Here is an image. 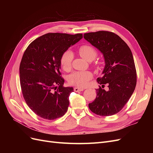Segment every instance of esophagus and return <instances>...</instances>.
<instances>
[{
	"label": "esophagus",
	"mask_w": 153,
	"mask_h": 153,
	"mask_svg": "<svg viewBox=\"0 0 153 153\" xmlns=\"http://www.w3.org/2000/svg\"><path fill=\"white\" fill-rule=\"evenodd\" d=\"M84 90V88L79 87H75V88H74V91H75V92H81Z\"/></svg>",
	"instance_id": "34e87169"
}]
</instances>
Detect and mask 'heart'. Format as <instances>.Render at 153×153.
<instances>
[{
	"instance_id": "b5f03b06",
	"label": "heart",
	"mask_w": 153,
	"mask_h": 153,
	"mask_svg": "<svg viewBox=\"0 0 153 153\" xmlns=\"http://www.w3.org/2000/svg\"><path fill=\"white\" fill-rule=\"evenodd\" d=\"M80 56L87 61H92L97 56L96 50L89 45H82L78 49ZM73 54L71 50H66L61 58V66L64 71H68L71 68ZM92 78V73L90 71H75L68 76V82L71 85L85 86Z\"/></svg>"
}]
</instances>
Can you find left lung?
Instances as JSON below:
<instances>
[{"label": "left lung", "instance_id": "8db88e82", "mask_svg": "<svg viewBox=\"0 0 153 153\" xmlns=\"http://www.w3.org/2000/svg\"><path fill=\"white\" fill-rule=\"evenodd\" d=\"M84 39L103 54L105 67L103 76L98 78L97 96L89 108L101 116H110L121 111L130 98L137 84V72L133 57L128 45L114 32L98 31L84 35Z\"/></svg>", "mask_w": 153, "mask_h": 153}]
</instances>
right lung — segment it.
Segmentation results:
<instances>
[{
  "label": "right lung",
  "instance_id": "right-lung-1",
  "mask_svg": "<svg viewBox=\"0 0 153 153\" xmlns=\"http://www.w3.org/2000/svg\"><path fill=\"white\" fill-rule=\"evenodd\" d=\"M82 38V34L48 33L32 41L25 51L20 65V85L26 103L38 116L53 120L67 112L73 88L63 86L61 58Z\"/></svg>",
  "mask_w": 153,
  "mask_h": 153
}]
</instances>
